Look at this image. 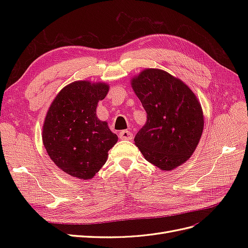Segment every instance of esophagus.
<instances>
[{"label":"esophagus","instance_id":"esophagus-1","mask_svg":"<svg viewBox=\"0 0 248 248\" xmlns=\"http://www.w3.org/2000/svg\"><path fill=\"white\" fill-rule=\"evenodd\" d=\"M119 137H120V139L123 140H131L133 139L132 133L130 131H128V130L121 131V132L119 133Z\"/></svg>","mask_w":248,"mask_h":248}]
</instances>
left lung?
Instances as JSON below:
<instances>
[{"instance_id":"obj_1","label":"left lung","mask_w":248,"mask_h":248,"mask_svg":"<svg viewBox=\"0 0 248 248\" xmlns=\"http://www.w3.org/2000/svg\"><path fill=\"white\" fill-rule=\"evenodd\" d=\"M130 82L147 112L134 144L161 170L182 166L196 151L204 129L198 97L184 81L157 68L141 70Z\"/></svg>"}]
</instances>
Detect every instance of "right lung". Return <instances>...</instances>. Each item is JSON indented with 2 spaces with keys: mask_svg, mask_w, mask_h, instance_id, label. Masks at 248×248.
Wrapping results in <instances>:
<instances>
[{
  "mask_svg": "<svg viewBox=\"0 0 248 248\" xmlns=\"http://www.w3.org/2000/svg\"><path fill=\"white\" fill-rule=\"evenodd\" d=\"M109 85L77 80L52 100L42 126V141L56 166L74 178L92 179L107 162L118 137L96 116Z\"/></svg>",
  "mask_w": 248,
  "mask_h": 248,
  "instance_id": "obj_1",
  "label": "right lung"
}]
</instances>
